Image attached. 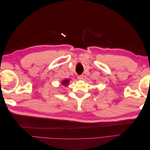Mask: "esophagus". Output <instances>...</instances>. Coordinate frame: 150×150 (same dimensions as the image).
Returning <instances> with one entry per match:
<instances>
[{
    "mask_svg": "<svg viewBox=\"0 0 150 150\" xmlns=\"http://www.w3.org/2000/svg\"><path fill=\"white\" fill-rule=\"evenodd\" d=\"M78 78L79 80H83V75H79L78 76Z\"/></svg>",
    "mask_w": 150,
    "mask_h": 150,
    "instance_id": "34e87169",
    "label": "esophagus"
}]
</instances>
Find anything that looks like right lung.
<instances>
[{"label": "right lung", "instance_id": "1", "mask_svg": "<svg viewBox=\"0 0 150 150\" xmlns=\"http://www.w3.org/2000/svg\"><path fill=\"white\" fill-rule=\"evenodd\" d=\"M69 79H64L61 81V84L62 86H67L68 85H69Z\"/></svg>", "mask_w": 150, "mask_h": 150}]
</instances>
